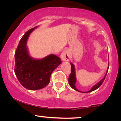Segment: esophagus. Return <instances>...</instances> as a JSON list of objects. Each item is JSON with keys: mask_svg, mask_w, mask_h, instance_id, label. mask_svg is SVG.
I'll return each mask as SVG.
<instances>
[{"mask_svg": "<svg viewBox=\"0 0 121 121\" xmlns=\"http://www.w3.org/2000/svg\"><path fill=\"white\" fill-rule=\"evenodd\" d=\"M60 58L63 61H69L70 59V54L68 50L63 51L60 55Z\"/></svg>", "mask_w": 121, "mask_h": 121, "instance_id": "34e87169", "label": "esophagus"}]
</instances>
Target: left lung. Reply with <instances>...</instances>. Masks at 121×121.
<instances>
[{
  "mask_svg": "<svg viewBox=\"0 0 121 121\" xmlns=\"http://www.w3.org/2000/svg\"><path fill=\"white\" fill-rule=\"evenodd\" d=\"M70 65H71V69H72V71H71V73L70 74V75H69V78H68L69 84V85H70V87L73 89H74L75 90L78 91H79V92H84V93H87V92H92L94 90H96V89H98L99 87L102 85V84L103 83L105 79L106 76L107 72H108V67H109V63H108V68H107V70L106 71V73L105 75L104 76L103 79H102L101 80H100V82H97L96 84H95L94 86H92V88L90 89V90L88 91H86V92L81 91H79V90H78V89L76 88L75 83H76V82H77V78H76V75H75V67H74V65L73 63H70Z\"/></svg>",
  "mask_w": 121,
  "mask_h": 121,
  "instance_id": "left-lung-1",
  "label": "left lung"
}]
</instances>
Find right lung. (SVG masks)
<instances>
[{
    "instance_id": "right-lung-1",
    "label": "right lung",
    "mask_w": 121,
    "mask_h": 121,
    "mask_svg": "<svg viewBox=\"0 0 121 121\" xmlns=\"http://www.w3.org/2000/svg\"><path fill=\"white\" fill-rule=\"evenodd\" d=\"M36 28L29 30L24 34L15 53V73L21 85L30 90L46 87L50 82L51 74L62 63L60 58L52 54L39 59L31 57L27 42L30 35Z\"/></svg>"
}]
</instances>
